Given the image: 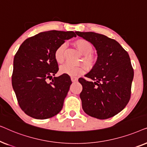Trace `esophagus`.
<instances>
[{
	"mask_svg": "<svg viewBox=\"0 0 147 147\" xmlns=\"http://www.w3.org/2000/svg\"><path fill=\"white\" fill-rule=\"evenodd\" d=\"M71 80L72 82H76L78 81V78H76V77H71Z\"/></svg>",
	"mask_w": 147,
	"mask_h": 147,
	"instance_id": "esophagus-1",
	"label": "esophagus"
}]
</instances>
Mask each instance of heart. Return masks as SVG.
<instances>
[{
  "label": "heart",
  "mask_w": 147,
  "mask_h": 147,
  "mask_svg": "<svg viewBox=\"0 0 147 147\" xmlns=\"http://www.w3.org/2000/svg\"><path fill=\"white\" fill-rule=\"evenodd\" d=\"M75 45L78 49L82 54H84L83 60L86 65L92 66L96 62V57L91 52L93 51V45L88 40L79 39L75 41ZM65 44L62 43L56 49L54 57L58 63H62L65 59ZM59 71L61 74H65L70 76H76L82 74L85 71V69L81 65H72L70 64H65L60 67Z\"/></svg>",
  "instance_id": "heart-1"
}]
</instances>
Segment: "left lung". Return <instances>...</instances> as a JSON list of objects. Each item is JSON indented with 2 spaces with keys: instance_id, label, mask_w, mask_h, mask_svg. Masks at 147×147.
Masks as SVG:
<instances>
[{
  "instance_id": "1",
  "label": "left lung",
  "mask_w": 147,
  "mask_h": 147,
  "mask_svg": "<svg viewBox=\"0 0 147 147\" xmlns=\"http://www.w3.org/2000/svg\"><path fill=\"white\" fill-rule=\"evenodd\" d=\"M76 33L93 44L98 53L96 63L86 75L95 82L79 79L83 87L80 95L82 108L98 119L111 118L122 111L130 100L134 70L129 55L116 40L102 34Z\"/></svg>"
}]
</instances>
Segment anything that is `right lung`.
I'll return each mask as SVG.
<instances>
[{
  "label": "right lung",
  "instance_id": "add662e5",
  "mask_svg": "<svg viewBox=\"0 0 147 147\" xmlns=\"http://www.w3.org/2000/svg\"><path fill=\"white\" fill-rule=\"evenodd\" d=\"M73 37V31L42 32L26 39L16 53L12 86L20 108L28 116L43 120L61 110L71 81L65 74L52 78L59 70L54 53ZM47 79H52L50 83Z\"/></svg>",
  "mask_w": 147,
  "mask_h": 147
}]
</instances>
